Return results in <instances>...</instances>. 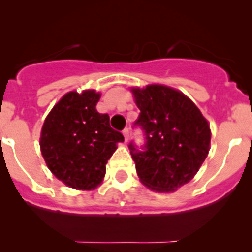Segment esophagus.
Returning <instances> with one entry per match:
<instances>
[{
  "instance_id": "1",
  "label": "esophagus",
  "mask_w": 252,
  "mask_h": 252,
  "mask_svg": "<svg viewBox=\"0 0 252 252\" xmlns=\"http://www.w3.org/2000/svg\"><path fill=\"white\" fill-rule=\"evenodd\" d=\"M122 133H123L126 141H128V139H129V130H128V129H124V130L122 131Z\"/></svg>"
}]
</instances>
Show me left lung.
<instances>
[{"label":"left lung","mask_w":252,"mask_h":252,"mask_svg":"<svg viewBox=\"0 0 252 252\" xmlns=\"http://www.w3.org/2000/svg\"><path fill=\"white\" fill-rule=\"evenodd\" d=\"M130 91L140 110L135 124L146 135L144 151L129 145L139 179L152 191H177L196 175L210 152V123L187 95L171 86L149 84Z\"/></svg>","instance_id":"8db88e82"}]
</instances>
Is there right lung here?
Returning a JSON list of instances; mask_svg holds the SVG:
<instances>
[{"instance_id":"add662e5","label":"right lung","mask_w":252,"mask_h":252,"mask_svg":"<svg viewBox=\"0 0 252 252\" xmlns=\"http://www.w3.org/2000/svg\"><path fill=\"white\" fill-rule=\"evenodd\" d=\"M101 94L73 90L61 97L45 118L40 150L47 168L75 190L100 187L106 164L124 138L110 126L108 114L96 110Z\"/></svg>"}]
</instances>
